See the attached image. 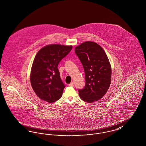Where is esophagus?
<instances>
[{
	"label": "esophagus",
	"instance_id": "1",
	"mask_svg": "<svg viewBox=\"0 0 146 146\" xmlns=\"http://www.w3.org/2000/svg\"><path fill=\"white\" fill-rule=\"evenodd\" d=\"M74 84V83L73 82H71V83L69 84V86H73Z\"/></svg>",
	"mask_w": 146,
	"mask_h": 146
}]
</instances>
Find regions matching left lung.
Returning <instances> with one entry per match:
<instances>
[{
	"mask_svg": "<svg viewBox=\"0 0 146 146\" xmlns=\"http://www.w3.org/2000/svg\"><path fill=\"white\" fill-rule=\"evenodd\" d=\"M85 72L86 86L79 89L80 98L86 103L99 100L108 90L111 68L103 48L94 42L86 41L75 48Z\"/></svg>",
	"mask_w": 146,
	"mask_h": 146,
	"instance_id": "8db88e82",
	"label": "left lung"
}]
</instances>
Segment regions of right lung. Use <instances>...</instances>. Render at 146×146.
I'll list each match as a JSON object with an SVG mask.
<instances>
[{
    "label": "right lung",
    "mask_w": 146,
    "mask_h": 146,
    "mask_svg": "<svg viewBox=\"0 0 146 146\" xmlns=\"http://www.w3.org/2000/svg\"><path fill=\"white\" fill-rule=\"evenodd\" d=\"M72 49V46L53 44L42 48L36 54L30 74L32 88L37 96L54 103L62 96L65 88L58 65Z\"/></svg>",
    "instance_id": "1"
}]
</instances>
